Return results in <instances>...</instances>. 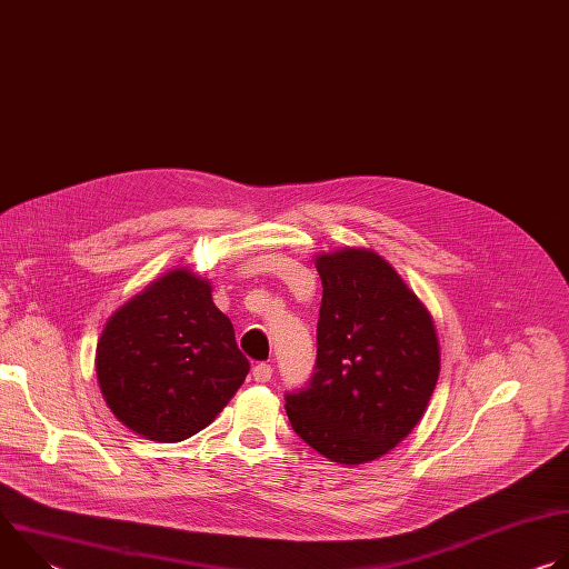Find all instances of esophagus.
<instances>
[{
	"label": "esophagus",
	"mask_w": 569,
	"mask_h": 569,
	"mask_svg": "<svg viewBox=\"0 0 569 569\" xmlns=\"http://www.w3.org/2000/svg\"><path fill=\"white\" fill-rule=\"evenodd\" d=\"M252 376H254L257 382H268L272 378V367L266 365V362H259V365H254Z\"/></svg>",
	"instance_id": "1"
}]
</instances>
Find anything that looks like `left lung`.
I'll use <instances>...</instances> for the list:
<instances>
[{
	"mask_svg": "<svg viewBox=\"0 0 569 569\" xmlns=\"http://www.w3.org/2000/svg\"><path fill=\"white\" fill-rule=\"evenodd\" d=\"M317 360L286 393L292 430L319 455L356 466L389 452L421 421L439 378L435 321L371 250L319 254Z\"/></svg>",
	"mask_w": 569,
	"mask_h": 569,
	"instance_id": "8db88e82",
	"label": "left lung"
}]
</instances>
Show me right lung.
Returning a JSON list of instances; mask_svg holds the SVG:
<instances>
[{
  "label": "right lung",
  "instance_id": "1",
  "mask_svg": "<svg viewBox=\"0 0 569 569\" xmlns=\"http://www.w3.org/2000/svg\"><path fill=\"white\" fill-rule=\"evenodd\" d=\"M250 371L207 279L167 272L123 303L97 345V378L132 432L176 443L207 428Z\"/></svg>",
  "mask_w": 569,
  "mask_h": 569
}]
</instances>
